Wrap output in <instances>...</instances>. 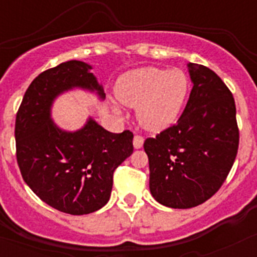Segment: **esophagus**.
<instances>
[{
	"label": "esophagus",
	"mask_w": 257,
	"mask_h": 257,
	"mask_svg": "<svg viewBox=\"0 0 257 257\" xmlns=\"http://www.w3.org/2000/svg\"><path fill=\"white\" fill-rule=\"evenodd\" d=\"M144 144V138L140 135H135L134 136V148L135 149H140Z\"/></svg>",
	"instance_id": "esophagus-1"
}]
</instances>
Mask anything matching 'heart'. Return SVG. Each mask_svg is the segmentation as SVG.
Instances as JSON below:
<instances>
[{
    "label": "heart",
    "instance_id": "1",
    "mask_svg": "<svg viewBox=\"0 0 257 257\" xmlns=\"http://www.w3.org/2000/svg\"><path fill=\"white\" fill-rule=\"evenodd\" d=\"M189 78L179 68H142L124 74L115 86L118 101L136 108L140 126L158 133L171 126L189 94Z\"/></svg>",
    "mask_w": 257,
    "mask_h": 257
}]
</instances>
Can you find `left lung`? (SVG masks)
<instances>
[{"label": "left lung", "mask_w": 257, "mask_h": 257, "mask_svg": "<svg viewBox=\"0 0 257 257\" xmlns=\"http://www.w3.org/2000/svg\"><path fill=\"white\" fill-rule=\"evenodd\" d=\"M193 88L176 124L144 143L149 189L158 203L192 208L215 194L234 163L239 144L235 103L213 70L189 63Z\"/></svg>", "instance_id": "left-lung-1"}]
</instances>
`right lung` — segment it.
I'll return each mask as SVG.
<instances>
[{"mask_svg": "<svg viewBox=\"0 0 257 257\" xmlns=\"http://www.w3.org/2000/svg\"><path fill=\"white\" fill-rule=\"evenodd\" d=\"M92 67L69 60L36 77L24 94L15 122L17 160L36 196L51 207L86 215L106 205L113 172L134 151L131 131L112 134L88 117L79 130L67 131L51 118L58 96L74 88L105 99Z\"/></svg>", "mask_w": 257, "mask_h": 257, "instance_id": "obj_1", "label": "right lung"}]
</instances>
